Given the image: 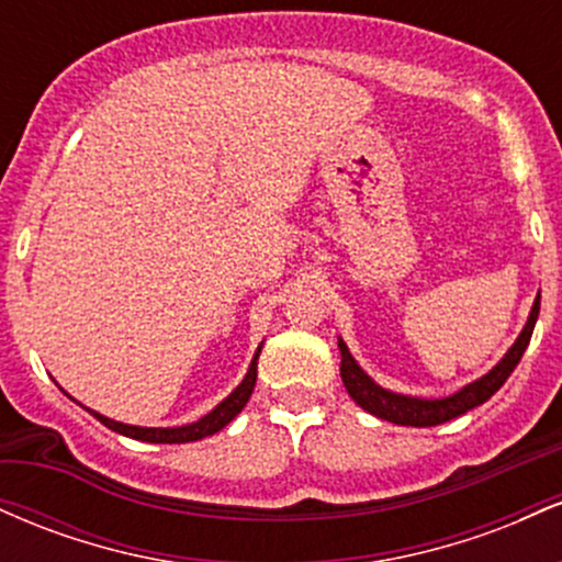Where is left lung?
I'll return each instance as SVG.
<instances>
[{"label":"left lung","mask_w":562,"mask_h":562,"mask_svg":"<svg viewBox=\"0 0 562 562\" xmlns=\"http://www.w3.org/2000/svg\"><path fill=\"white\" fill-rule=\"evenodd\" d=\"M537 317H539V295L537 301H533L531 317H528L524 333L518 335V340H515L513 348L505 353V359H502L488 375H483L481 380H475V383L465 385V389L457 391L454 396L428 402V398H412V396H402V393H391L380 389V385H375L364 375L362 367L353 362V357L348 353L344 340H338L340 378H344L348 396L362 406V409L370 412V415L380 417V420H389L396 425H412V428H430V425L449 423L454 420V417L465 415V412L473 409V406L488 402V398L505 385L509 372L518 367L520 357H524L528 340H531L533 325H537Z\"/></svg>","instance_id":"left-lung-1"}]
</instances>
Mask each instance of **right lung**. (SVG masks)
<instances>
[{
    "label": "right lung",
    "instance_id": "add662e5",
    "mask_svg": "<svg viewBox=\"0 0 562 562\" xmlns=\"http://www.w3.org/2000/svg\"><path fill=\"white\" fill-rule=\"evenodd\" d=\"M259 353L261 348L256 351L254 362H250V370L248 375L240 385H237L235 391L229 393L227 398H224L222 404L216 406L214 412H209L205 417H200L198 423L192 425H182V428H137V425H124V423H115L111 417H102L92 412V415L100 420L105 428L115 430V434H124L128 438H137V441H150V443H187V441H200V438L205 436H214L218 430L224 428V425H229L235 420L237 415L243 412V406L248 404L250 393H254V385H256V375H259Z\"/></svg>",
    "mask_w": 562,
    "mask_h": 562
}]
</instances>
